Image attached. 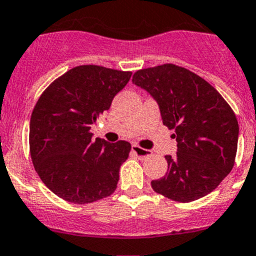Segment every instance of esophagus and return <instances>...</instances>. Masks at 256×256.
I'll use <instances>...</instances> for the list:
<instances>
[{"mask_svg":"<svg viewBox=\"0 0 256 256\" xmlns=\"http://www.w3.org/2000/svg\"><path fill=\"white\" fill-rule=\"evenodd\" d=\"M131 150H132V152L135 153V154L139 157V158H146V157H150V154H152V152L148 150H144V148H142V146H136V144H132V146H131Z\"/></svg>","mask_w":256,"mask_h":256,"instance_id":"obj_1","label":"esophagus"}]
</instances>
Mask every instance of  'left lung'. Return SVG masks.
I'll return each mask as SVG.
<instances>
[{"label":"left lung","instance_id":"8db88e82","mask_svg":"<svg viewBox=\"0 0 256 256\" xmlns=\"http://www.w3.org/2000/svg\"><path fill=\"white\" fill-rule=\"evenodd\" d=\"M132 82L157 102L162 122L176 138V156H165L168 172L152 180L154 192L178 202L208 194L234 165L238 122L219 92L175 64L136 70Z\"/></svg>","mask_w":256,"mask_h":256}]
</instances>
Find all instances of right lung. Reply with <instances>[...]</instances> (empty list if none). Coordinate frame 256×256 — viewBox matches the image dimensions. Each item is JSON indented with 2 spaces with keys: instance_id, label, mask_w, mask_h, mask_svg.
<instances>
[{
  "instance_id": "1",
  "label": "right lung",
  "mask_w": 256,
  "mask_h": 256,
  "mask_svg": "<svg viewBox=\"0 0 256 256\" xmlns=\"http://www.w3.org/2000/svg\"><path fill=\"white\" fill-rule=\"evenodd\" d=\"M131 72L78 66L55 80L36 103L30 125L33 166L51 192L72 204H91L112 194L128 142L108 143L90 131L110 110Z\"/></svg>"
}]
</instances>
